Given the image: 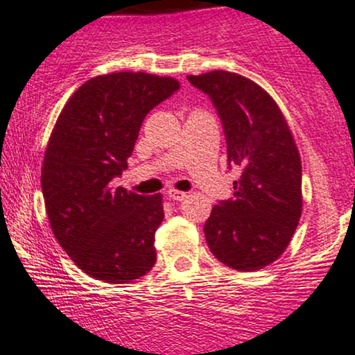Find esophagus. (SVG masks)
Here are the masks:
<instances>
[{
  "label": "esophagus",
  "mask_w": 355,
  "mask_h": 355,
  "mask_svg": "<svg viewBox=\"0 0 355 355\" xmlns=\"http://www.w3.org/2000/svg\"><path fill=\"white\" fill-rule=\"evenodd\" d=\"M186 193L184 191H178V189H169L168 191V198L173 199V201H184L186 199Z\"/></svg>",
  "instance_id": "1"
}]
</instances>
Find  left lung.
<instances>
[{
    "label": "left lung",
    "instance_id": "left-lung-1",
    "mask_svg": "<svg viewBox=\"0 0 355 355\" xmlns=\"http://www.w3.org/2000/svg\"><path fill=\"white\" fill-rule=\"evenodd\" d=\"M223 121L229 166L241 168L234 198L212 207L204 224L216 259L254 272L281 257L302 212V166L289 124L259 85L231 71L187 76Z\"/></svg>",
    "mask_w": 355,
    "mask_h": 355
}]
</instances>
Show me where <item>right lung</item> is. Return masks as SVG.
I'll list each match as a JSON object with an SVG mask.
<instances>
[{
    "label": "right lung",
    "mask_w": 355,
    "mask_h": 355,
    "mask_svg": "<svg viewBox=\"0 0 355 355\" xmlns=\"http://www.w3.org/2000/svg\"><path fill=\"white\" fill-rule=\"evenodd\" d=\"M178 89L171 76L103 74L71 96L54 124L41 169L46 214L66 254L98 281L131 282L156 262L162 196L111 181L128 168L146 114Z\"/></svg>",
    "instance_id": "add662e5"
}]
</instances>
